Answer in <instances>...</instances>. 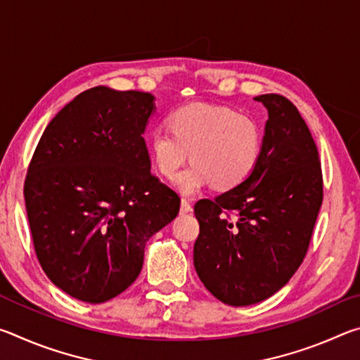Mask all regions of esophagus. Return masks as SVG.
<instances>
[{
    "mask_svg": "<svg viewBox=\"0 0 360 360\" xmlns=\"http://www.w3.org/2000/svg\"><path fill=\"white\" fill-rule=\"evenodd\" d=\"M179 211H181V214H188V212H192V205L187 198L181 200V210Z\"/></svg>",
    "mask_w": 360,
    "mask_h": 360,
    "instance_id": "1",
    "label": "esophagus"
}]
</instances>
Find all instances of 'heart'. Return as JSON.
Segmentation results:
<instances>
[{"mask_svg": "<svg viewBox=\"0 0 360 360\" xmlns=\"http://www.w3.org/2000/svg\"><path fill=\"white\" fill-rule=\"evenodd\" d=\"M169 129L150 133L149 152L165 178H173L191 155L192 165L174 179L181 193L193 195L210 184L216 191H231L259 165L264 131L249 115L192 103L169 115Z\"/></svg>", "mask_w": 360, "mask_h": 360, "instance_id": "b5f03b06", "label": "heart"}]
</instances>
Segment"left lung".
<instances>
[{
    "label": "left lung",
    "instance_id": "left-lung-1",
    "mask_svg": "<svg viewBox=\"0 0 360 360\" xmlns=\"http://www.w3.org/2000/svg\"><path fill=\"white\" fill-rule=\"evenodd\" d=\"M266 108L259 165L241 186L195 203L198 278L231 307L259 303L284 288L308 251L322 205L316 143L300 112L276 94L255 96ZM229 212L237 217L231 221Z\"/></svg>",
    "mask_w": 360,
    "mask_h": 360
}]
</instances>
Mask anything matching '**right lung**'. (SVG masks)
<instances>
[{
  "label": "right lung",
  "mask_w": 360,
  "mask_h": 360,
  "mask_svg": "<svg viewBox=\"0 0 360 360\" xmlns=\"http://www.w3.org/2000/svg\"><path fill=\"white\" fill-rule=\"evenodd\" d=\"M154 96L98 85L51 120L23 187L36 255L66 294L103 303L138 278L146 243L178 216V193L150 173Z\"/></svg>",
  "instance_id": "1"
}]
</instances>
